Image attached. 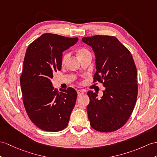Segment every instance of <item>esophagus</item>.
Here are the masks:
<instances>
[{
	"instance_id": "1",
	"label": "esophagus",
	"mask_w": 157,
	"mask_h": 157,
	"mask_svg": "<svg viewBox=\"0 0 157 157\" xmlns=\"http://www.w3.org/2000/svg\"><path fill=\"white\" fill-rule=\"evenodd\" d=\"M77 94H78V96H81V95L84 94V91L82 90H77Z\"/></svg>"
}]
</instances>
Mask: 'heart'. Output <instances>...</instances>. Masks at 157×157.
Instances as JSON below:
<instances>
[{
  "label": "heart",
  "mask_w": 157,
  "mask_h": 157,
  "mask_svg": "<svg viewBox=\"0 0 157 157\" xmlns=\"http://www.w3.org/2000/svg\"><path fill=\"white\" fill-rule=\"evenodd\" d=\"M76 53H77L78 57L80 60H82L83 58H85L86 56L91 55V53L89 50L85 47L78 48L77 49V51H76ZM69 57H70L69 53L68 52L64 53L62 56V59H61V64H62L63 65H64V64L67 63V61L68 60V59H69Z\"/></svg>",
  "instance_id": "heart-1"
}]
</instances>
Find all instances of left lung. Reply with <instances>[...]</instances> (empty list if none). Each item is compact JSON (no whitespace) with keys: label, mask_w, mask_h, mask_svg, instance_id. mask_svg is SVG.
Instances as JSON below:
<instances>
[{"label":"left lung","mask_w":157,"mask_h":157,"mask_svg":"<svg viewBox=\"0 0 157 157\" xmlns=\"http://www.w3.org/2000/svg\"><path fill=\"white\" fill-rule=\"evenodd\" d=\"M93 48L97 71L93 82L106 87L103 96L88 91V118L92 128L110 132L123 127L131 117L138 94L137 71L132 56L115 36L95 35L82 38Z\"/></svg>","instance_id":"left-lung-1"}]
</instances>
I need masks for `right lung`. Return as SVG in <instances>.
Listing matches in <instances>:
<instances>
[{
  "instance_id": "right-lung-1",
  "label": "right lung",
  "mask_w": 157,
  "mask_h": 157,
  "mask_svg": "<svg viewBox=\"0 0 157 157\" xmlns=\"http://www.w3.org/2000/svg\"><path fill=\"white\" fill-rule=\"evenodd\" d=\"M78 40L44 33L26 49L20 77L22 101L30 121L43 131L58 132L68 124L77 93L71 87L59 92L51 79L61 70L63 52Z\"/></svg>"
}]
</instances>
